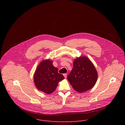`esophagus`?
Segmentation results:
<instances>
[{
  "instance_id": "1",
  "label": "esophagus",
  "mask_w": 125,
  "mask_h": 125,
  "mask_svg": "<svg viewBox=\"0 0 125 125\" xmlns=\"http://www.w3.org/2000/svg\"><path fill=\"white\" fill-rule=\"evenodd\" d=\"M63 75V76H64V77H65V78L67 77V74H66V73H64Z\"/></svg>"
}]
</instances>
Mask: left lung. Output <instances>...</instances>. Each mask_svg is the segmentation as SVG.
<instances>
[{
	"instance_id": "8db88e82",
	"label": "left lung",
	"mask_w": 125,
	"mask_h": 125,
	"mask_svg": "<svg viewBox=\"0 0 125 125\" xmlns=\"http://www.w3.org/2000/svg\"><path fill=\"white\" fill-rule=\"evenodd\" d=\"M73 63V68L67 76L73 89L80 93L92 89L98 78V73L92 62L84 56L76 58Z\"/></svg>"
}]
</instances>
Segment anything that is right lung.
I'll list each match as a JSON object with an SVG mask.
<instances>
[{"label":"right lung","mask_w":125,"mask_h":125,"mask_svg":"<svg viewBox=\"0 0 125 125\" xmlns=\"http://www.w3.org/2000/svg\"><path fill=\"white\" fill-rule=\"evenodd\" d=\"M50 59L42 60L38 64L34 74V82L36 88L46 94L53 93L60 81L64 77L58 73Z\"/></svg>","instance_id":"right-lung-1"}]
</instances>
